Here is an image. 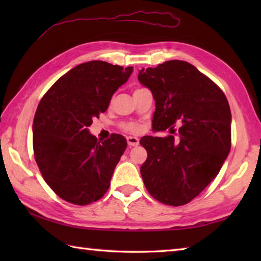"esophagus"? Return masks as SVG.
I'll list each match as a JSON object with an SVG mask.
<instances>
[{"label": "esophagus", "mask_w": 261, "mask_h": 261, "mask_svg": "<svg viewBox=\"0 0 261 261\" xmlns=\"http://www.w3.org/2000/svg\"><path fill=\"white\" fill-rule=\"evenodd\" d=\"M126 141H127V145H129V147H137L138 145H139V139L136 137H127Z\"/></svg>", "instance_id": "34e87169"}]
</instances>
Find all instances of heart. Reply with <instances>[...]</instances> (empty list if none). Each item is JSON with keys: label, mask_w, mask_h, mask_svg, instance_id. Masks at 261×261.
<instances>
[{"label": "heart", "mask_w": 261, "mask_h": 261, "mask_svg": "<svg viewBox=\"0 0 261 261\" xmlns=\"http://www.w3.org/2000/svg\"><path fill=\"white\" fill-rule=\"evenodd\" d=\"M123 127H124V130L129 131V132H138L140 129L139 125H137V124H125Z\"/></svg>", "instance_id": "1"}]
</instances>
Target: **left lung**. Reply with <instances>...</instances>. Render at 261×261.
I'll list each match as a JSON object with an SVG mask.
<instances>
[{"label":"left lung","mask_w":261,"mask_h":261,"mask_svg":"<svg viewBox=\"0 0 261 261\" xmlns=\"http://www.w3.org/2000/svg\"><path fill=\"white\" fill-rule=\"evenodd\" d=\"M140 84L156 104L152 130L178 135L146 136L140 145L148 157L140 173L149 194L171 206L191 202L224 164L231 148V111L223 92L195 66L168 60L142 68Z\"/></svg>","instance_id":"obj_1"}]
</instances>
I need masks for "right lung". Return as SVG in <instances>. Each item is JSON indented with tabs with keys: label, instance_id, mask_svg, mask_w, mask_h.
Returning a JSON list of instances; mask_svg holds the SVG:
<instances>
[{
	"label": "right lung",
	"instance_id": "obj_1",
	"mask_svg": "<svg viewBox=\"0 0 261 261\" xmlns=\"http://www.w3.org/2000/svg\"><path fill=\"white\" fill-rule=\"evenodd\" d=\"M132 71L102 60L77 65L39 103L32 124L35 158L45 181L65 201L87 205L109 190L126 140L112 135L99 141L88 126Z\"/></svg>",
	"mask_w": 261,
	"mask_h": 261
}]
</instances>
